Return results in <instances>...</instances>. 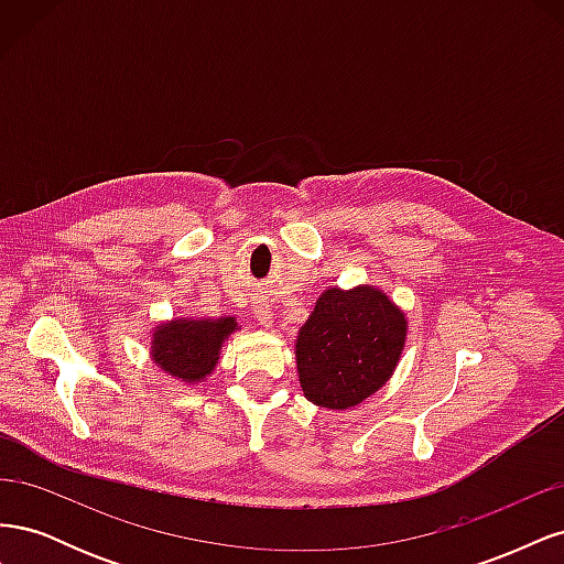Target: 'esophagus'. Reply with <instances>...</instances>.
Returning a JSON list of instances; mask_svg holds the SVG:
<instances>
[{
  "instance_id": "34e87169",
  "label": "esophagus",
  "mask_w": 564,
  "mask_h": 564,
  "mask_svg": "<svg viewBox=\"0 0 564 564\" xmlns=\"http://www.w3.org/2000/svg\"><path fill=\"white\" fill-rule=\"evenodd\" d=\"M253 317L259 319L263 327H270V322H272V313H270V305L268 303H256V308H253Z\"/></svg>"
}]
</instances>
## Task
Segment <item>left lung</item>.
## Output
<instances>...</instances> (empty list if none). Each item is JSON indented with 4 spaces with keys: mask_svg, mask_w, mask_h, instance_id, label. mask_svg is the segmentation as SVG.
Listing matches in <instances>:
<instances>
[{
    "mask_svg": "<svg viewBox=\"0 0 564 564\" xmlns=\"http://www.w3.org/2000/svg\"><path fill=\"white\" fill-rule=\"evenodd\" d=\"M404 334V315L377 289L324 292L296 338L305 398L329 409L360 404L390 379Z\"/></svg>",
    "mask_w": 564,
    "mask_h": 564,
    "instance_id": "8db88e82",
    "label": "left lung"
}]
</instances>
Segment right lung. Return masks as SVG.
Listing matches in <instances>:
<instances>
[{
	"instance_id": "1",
	"label": "right lung",
	"mask_w": 564,
	"mask_h": 564,
	"mask_svg": "<svg viewBox=\"0 0 564 564\" xmlns=\"http://www.w3.org/2000/svg\"><path fill=\"white\" fill-rule=\"evenodd\" d=\"M235 319H178L164 324L152 340L155 362L183 381H199L212 373L218 362V350L224 338L235 332Z\"/></svg>"
}]
</instances>
